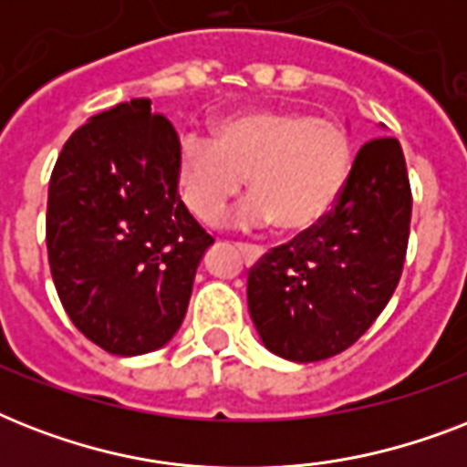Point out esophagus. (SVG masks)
Returning a JSON list of instances; mask_svg holds the SVG:
<instances>
[{
  "mask_svg": "<svg viewBox=\"0 0 467 467\" xmlns=\"http://www.w3.org/2000/svg\"><path fill=\"white\" fill-rule=\"evenodd\" d=\"M237 247H240L242 252H244V256H247V259H252V262H254V259H259V256L264 254V249L254 247V244H237Z\"/></svg>",
  "mask_w": 467,
  "mask_h": 467,
  "instance_id": "34e87169",
  "label": "esophagus"
}]
</instances>
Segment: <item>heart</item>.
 Here are the masks:
<instances>
[{
	"label": "heart",
	"mask_w": 467,
	"mask_h": 467,
	"mask_svg": "<svg viewBox=\"0 0 467 467\" xmlns=\"http://www.w3.org/2000/svg\"><path fill=\"white\" fill-rule=\"evenodd\" d=\"M351 174V142L332 120L303 111H247L220 120L215 138L186 133L176 152V183L198 223H218L240 196L244 179L252 201L244 225L307 233L332 213Z\"/></svg>",
	"instance_id": "b5f03b06"
}]
</instances>
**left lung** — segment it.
<instances>
[{
	"label": "left lung",
	"mask_w": 467,
	"mask_h": 467,
	"mask_svg": "<svg viewBox=\"0 0 467 467\" xmlns=\"http://www.w3.org/2000/svg\"><path fill=\"white\" fill-rule=\"evenodd\" d=\"M410 218L402 148L395 138H373L358 150L332 213L249 271V315L264 347L298 363L351 347L398 288Z\"/></svg>",
	"instance_id": "8db88e82"
}]
</instances>
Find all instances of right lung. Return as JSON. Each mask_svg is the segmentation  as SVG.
<instances>
[{
    "mask_svg": "<svg viewBox=\"0 0 467 467\" xmlns=\"http://www.w3.org/2000/svg\"><path fill=\"white\" fill-rule=\"evenodd\" d=\"M179 135L150 99L91 116L47 189V262L75 327L116 356L167 344L213 237L176 189Z\"/></svg>",
    "mask_w": 467,
    "mask_h": 467,
    "instance_id": "add662e5",
    "label": "right lung"
}]
</instances>
